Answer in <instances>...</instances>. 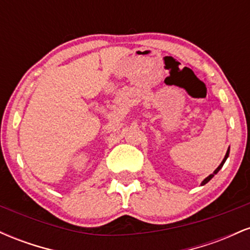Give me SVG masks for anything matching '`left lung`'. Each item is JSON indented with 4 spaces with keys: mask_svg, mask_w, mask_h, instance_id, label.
<instances>
[{
    "mask_svg": "<svg viewBox=\"0 0 250 250\" xmlns=\"http://www.w3.org/2000/svg\"><path fill=\"white\" fill-rule=\"evenodd\" d=\"M228 156H229V148H228V150H227V153H226V156H225V159H223V161H222V162H221V165L219 166V167H217L216 169H215V171H214V173H213V174H210V175H209V176H208V177H206V179H205V180H203V182H202V186H203V185H206V183H207V182H208V181H210L211 179H213V176H214V175H215V174H217V171H219V170H220V169H221V168H222L223 163H225V162H226L227 157H228Z\"/></svg>",
    "mask_w": 250,
    "mask_h": 250,
    "instance_id": "1",
    "label": "left lung"
}]
</instances>
